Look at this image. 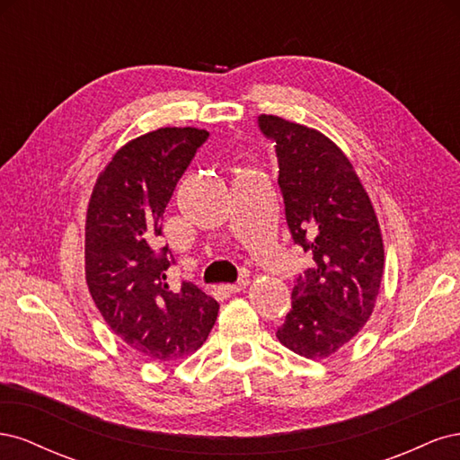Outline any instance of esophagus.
I'll use <instances>...</instances> for the list:
<instances>
[{
  "mask_svg": "<svg viewBox=\"0 0 460 460\" xmlns=\"http://www.w3.org/2000/svg\"><path fill=\"white\" fill-rule=\"evenodd\" d=\"M247 284H249V280H247V278H243V280L235 282V284H225V286H220V289L226 291V294H238V291H242Z\"/></svg>",
  "mask_w": 460,
  "mask_h": 460,
  "instance_id": "1",
  "label": "esophagus"
}]
</instances>
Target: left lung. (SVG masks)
Wrapping results in <instances>:
<instances>
[{
    "mask_svg": "<svg viewBox=\"0 0 460 460\" xmlns=\"http://www.w3.org/2000/svg\"><path fill=\"white\" fill-rule=\"evenodd\" d=\"M257 122L276 151L291 240L313 257L276 338L301 357L324 358L374 311L384 274L378 218L353 164L324 134L274 115Z\"/></svg>",
    "mask_w": 460,
    "mask_h": 460,
    "instance_id": "obj_1",
    "label": "left lung"
}]
</instances>
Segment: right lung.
Masks as SVG:
<instances>
[{
	"label": "right lung",
	"mask_w": 460,
	"mask_h": 460,
	"mask_svg": "<svg viewBox=\"0 0 460 460\" xmlns=\"http://www.w3.org/2000/svg\"><path fill=\"white\" fill-rule=\"evenodd\" d=\"M208 132L159 128L120 147L93 186L86 215V282L109 328L151 360L199 349L218 303L191 282L172 288L169 245L155 247L172 191Z\"/></svg>",
	"instance_id": "1"
}]
</instances>
